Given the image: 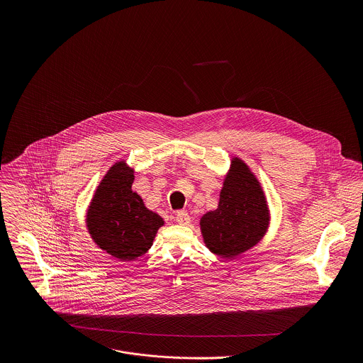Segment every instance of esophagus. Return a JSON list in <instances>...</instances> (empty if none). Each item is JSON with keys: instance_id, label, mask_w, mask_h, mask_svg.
<instances>
[{"instance_id": "obj_1", "label": "esophagus", "mask_w": 363, "mask_h": 363, "mask_svg": "<svg viewBox=\"0 0 363 363\" xmlns=\"http://www.w3.org/2000/svg\"><path fill=\"white\" fill-rule=\"evenodd\" d=\"M190 215L186 212V211H179L177 213H176V220H177V223H180V225H189L190 223Z\"/></svg>"}]
</instances>
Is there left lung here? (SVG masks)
<instances>
[{
    "label": "left lung",
    "mask_w": 363,
    "mask_h": 363,
    "mask_svg": "<svg viewBox=\"0 0 363 363\" xmlns=\"http://www.w3.org/2000/svg\"><path fill=\"white\" fill-rule=\"evenodd\" d=\"M269 226V209L259 179L247 163L233 156L223 179L218 208L200 219L208 250L235 259L255 247Z\"/></svg>",
    "instance_id": "1"
}]
</instances>
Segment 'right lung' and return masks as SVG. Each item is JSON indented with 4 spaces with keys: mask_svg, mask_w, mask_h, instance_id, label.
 <instances>
[{
    "mask_svg": "<svg viewBox=\"0 0 363 363\" xmlns=\"http://www.w3.org/2000/svg\"><path fill=\"white\" fill-rule=\"evenodd\" d=\"M134 169L125 160L116 162L101 180L86 211V228L99 249L120 261L145 255L163 218L148 209L133 191Z\"/></svg>",
    "mask_w": 363,
    "mask_h": 363,
    "instance_id": "add662e5",
    "label": "right lung"
}]
</instances>
